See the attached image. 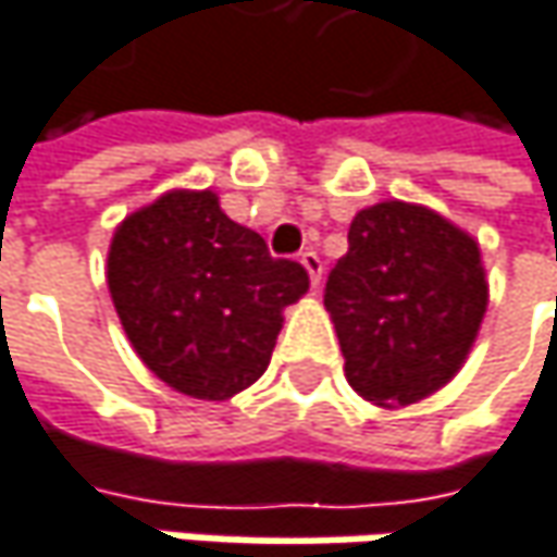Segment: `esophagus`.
<instances>
[{"instance_id": "34e87169", "label": "esophagus", "mask_w": 557, "mask_h": 557, "mask_svg": "<svg viewBox=\"0 0 557 557\" xmlns=\"http://www.w3.org/2000/svg\"><path fill=\"white\" fill-rule=\"evenodd\" d=\"M300 265L307 269V275H310V285L317 288V285H320V278H323V259L317 257L313 250H307V253H300Z\"/></svg>"}]
</instances>
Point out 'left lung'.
Segmentation results:
<instances>
[{
    "label": "left lung",
    "instance_id": "8db88e82",
    "mask_svg": "<svg viewBox=\"0 0 557 557\" xmlns=\"http://www.w3.org/2000/svg\"><path fill=\"white\" fill-rule=\"evenodd\" d=\"M323 304L351 389L380 409L421 403L457 377L485 320L479 240L418 202L368 206L351 219Z\"/></svg>",
    "mask_w": 557,
    "mask_h": 557
}]
</instances>
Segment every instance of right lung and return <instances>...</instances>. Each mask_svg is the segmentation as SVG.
<instances>
[{
    "instance_id": "1",
    "label": "right lung",
    "mask_w": 557,
    "mask_h": 557,
    "mask_svg": "<svg viewBox=\"0 0 557 557\" xmlns=\"http://www.w3.org/2000/svg\"><path fill=\"white\" fill-rule=\"evenodd\" d=\"M107 288L141 364L171 389L224 403L269 368L285 307L310 278L272 259L212 189H168L116 224Z\"/></svg>"
}]
</instances>
